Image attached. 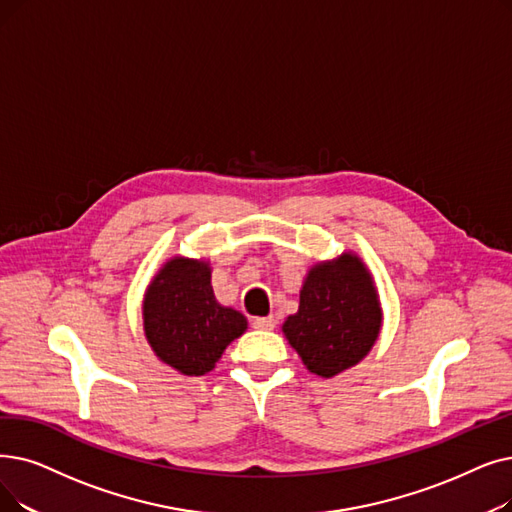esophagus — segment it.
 <instances>
[{
	"label": "esophagus",
	"mask_w": 512,
	"mask_h": 512,
	"mask_svg": "<svg viewBox=\"0 0 512 512\" xmlns=\"http://www.w3.org/2000/svg\"><path fill=\"white\" fill-rule=\"evenodd\" d=\"M276 324V320L272 316H259V318H253V328L257 330H272Z\"/></svg>",
	"instance_id": "34e87169"
}]
</instances>
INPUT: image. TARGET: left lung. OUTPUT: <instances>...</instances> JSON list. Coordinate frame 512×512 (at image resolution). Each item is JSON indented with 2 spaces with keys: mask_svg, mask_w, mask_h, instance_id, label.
Listing matches in <instances>:
<instances>
[{
  "mask_svg": "<svg viewBox=\"0 0 512 512\" xmlns=\"http://www.w3.org/2000/svg\"><path fill=\"white\" fill-rule=\"evenodd\" d=\"M282 328L309 372L328 379L358 364L381 330V305L364 263L343 255L316 265L299 311Z\"/></svg>",
  "mask_w": 512,
  "mask_h": 512,
  "instance_id": "left-lung-1",
  "label": "left lung"
}]
</instances>
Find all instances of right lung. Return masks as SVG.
Listing matches in <instances>:
<instances>
[{
  "mask_svg": "<svg viewBox=\"0 0 512 512\" xmlns=\"http://www.w3.org/2000/svg\"><path fill=\"white\" fill-rule=\"evenodd\" d=\"M247 320L219 305L205 261L171 259L148 286L144 332L154 353L182 374L201 376L215 368Z\"/></svg>",
  "mask_w": 512,
  "mask_h": 512,
  "instance_id": "add662e5",
  "label": "right lung"
}]
</instances>
